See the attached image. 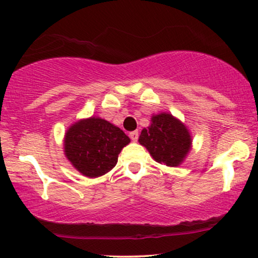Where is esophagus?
I'll use <instances>...</instances> for the list:
<instances>
[{"instance_id": "obj_1", "label": "esophagus", "mask_w": 258, "mask_h": 258, "mask_svg": "<svg viewBox=\"0 0 258 258\" xmlns=\"http://www.w3.org/2000/svg\"><path fill=\"white\" fill-rule=\"evenodd\" d=\"M129 136H130V139H132V141L133 142H137V140H139V132H132L129 134Z\"/></svg>"}]
</instances>
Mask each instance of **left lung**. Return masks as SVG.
<instances>
[{"instance_id": "8db88e82", "label": "left lung", "mask_w": 258, "mask_h": 258, "mask_svg": "<svg viewBox=\"0 0 258 258\" xmlns=\"http://www.w3.org/2000/svg\"><path fill=\"white\" fill-rule=\"evenodd\" d=\"M139 142L158 163L178 167L191 150L192 136L181 119L160 112L151 116L150 125L141 132Z\"/></svg>"}]
</instances>
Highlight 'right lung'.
<instances>
[{
	"instance_id": "obj_1",
	"label": "right lung",
	"mask_w": 258,
	"mask_h": 258,
	"mask_svg": "<svg viewBox=\"0 0 258 258\" xmlns=\"http://www.w3.org/2000/svg\"><path fill=\"white\" fill-rule=\"evenodd\" d=\"M130 139L118 126L96 116L82 118L67 129L63 149L74 168L89 178L100 177L115 167L118 154Z\"/></svg>"
}]
</instances>
